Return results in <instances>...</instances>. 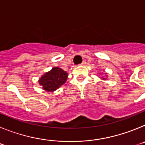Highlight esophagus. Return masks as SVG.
Masks as SVG:
<instances>
[{
  "label": "esophagus",
  "mask_w": 145,
  "mask_h": 145,
  "mask_svg": "<svg viewBox=\"0 0 145 145\" xmlns=\"http://www.w3.org/2000/svg\"><path fill=\"white\" fill-rule=\"evenodd\" d=\"M86 63V61H83V62H82V63L80 64V65H85Z\"/></svg>",
  "instance_id": "34e87169"
}]
</instances>
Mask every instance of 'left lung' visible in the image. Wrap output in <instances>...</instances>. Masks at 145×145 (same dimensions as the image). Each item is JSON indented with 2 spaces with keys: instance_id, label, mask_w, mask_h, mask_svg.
Wrapping results in <instances>:
<instances>
[{
  "instance_id": "1",
  "label": "left lung",
  "mask_w": 145,
  "mask_h": 145,
  "mask_svg": "<svg viewBox=\"0 0 145 145\" xmlns=\"http://www.w3.org/2000/svg\"><path fill=\"white\" fill-rule=\"evenodd\" d=\"M103 79H105V78H103Z\"/></svg>"
}]
</instances>
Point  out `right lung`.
Returning a JSON list of instances; mask_svg holds the SVG:
<instances>
[{"label":"right lung","mask_w":145,"mask_h":145,"mask_svg":"<svg viewBox=\"0 0 145 145\" xmlns=\"http://www.w3.org/2000/svg\"><path fill=\"white\" fill-rule=\"evenodd\" d=\"M67 79V73L62 69L54 67L40 78L39 84L44 90L54 91L63 85Z\"/></svg>","instance_id":"obj_1"}]
</instances>
